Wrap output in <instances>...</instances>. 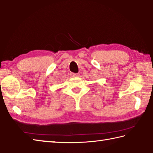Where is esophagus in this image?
I'll return each mask as SVG.
<instances>
[{"label":"esophagus","instance_id":"34e87169","mask_svg":"<svg viewBox=\"0 0 153 153\" xmlns=\"http://www.w3.org/2000/svg\"><path fill=\"white\" fill-rule=\"evenodd\" d=\"M71 76H73V77H78V76H79V73H72L71 74Z\"/></svg>","mask_w":153,"mask_h":153}]
</instances>
